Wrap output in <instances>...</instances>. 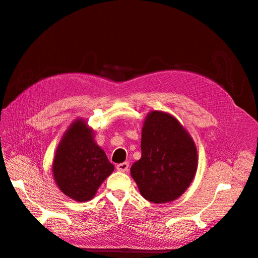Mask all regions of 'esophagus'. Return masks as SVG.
<instances>
[{"mask_svg": "<svg viewBox=\"0 0 258 258\" xmlns=\"http://www.w3.org/2000/svg\"><path fill=\"white\" fill-rule=\"evenodd\" d=\"M128 166H130V164L127 163V162H123V163H120L116 165V170L120 172H126L128 170Z\"/></svg>", "mask_w": 258, "mask_h": 258, "instance_id": "1", "label": "esophagus"}]
</instances>
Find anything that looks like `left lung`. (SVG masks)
Segmentation results:
<instances>
[{"label": "left lung", "instance_id": "obj_1", "mask_svg": "<svg viewBox=\"0 0 258 258\" xmlns=\"http://www.w3.org/2000/svg\"><path fill=\"white\" fill-rule=\"evenodd\" d=\"M141 147L142 158L131 167L139 192L152 203L175 201L197 173L192 137L174 115L153 110L145 117Z\"/></svg>", "mask_w": 258, "mask_h": 258}]
</instances>
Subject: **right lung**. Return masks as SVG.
<instances>
[{"mask_svg":"<svg viewBox=\"0 0 258 258\" xmlns=\"http://www.w3.org/2000/svg\"><path fill=\"white\" fill-rule=\"evenodd\" d=\"M94 138L92 127L79 117L64 132L51 164L57 187L78 202L92 200L114 170Z\"/></svg>","mask_w":258,"mask_h":258,"instance_id":"obj_1","label":"right lung"}]
</instances>
